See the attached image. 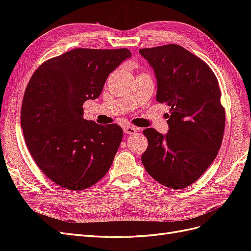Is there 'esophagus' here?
<instances>
[{
  "instance_id": "1",
  "label": "esophagus",
  "mask_w": 251,
  "mask_h": 251,
  "mask_svg": "<svg viewBox=\"0 0 251 251\" xmlns=\"http://www.w3.org/2000/svg\"><path fill=\"white\" fill-rule=\"evenodd\" d=\"M137 131H138V128L135 127V126H124V132L126 134H127V135L135 134Z\"/></svg>"
}]
</instances>
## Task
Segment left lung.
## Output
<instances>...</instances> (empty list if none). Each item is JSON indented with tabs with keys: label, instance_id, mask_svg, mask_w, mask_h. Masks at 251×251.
<instances>
[{
	"label": "left lung",
	"instance_id": "8db88e82",
	"mask_svg": "<svg viewBox=\"0 0 251 251\" xmlns=\"http://www.w3.org/2000/svg\"><path fill=\"white\" fill-rule=\"evenodd\" d=\"M140 54L153 67L156 100L170 105L166 135L149 127L141 156L148 174L172 189L198 180L215 160L225 128V109L215 73L201 58L179 45L144 48Z\"/></svg>",
	"mask_w": 251,
	"mask_h": 251
}]
</instances>
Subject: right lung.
<instances>
[{
	"label": "right lung",
	"instance_id": "obj_1",
	"mask_svg": "<svg viewBox=\"0 0 251 251\" xmlns=\"http://www.w3.org/2000/svg\"><path fill=\"white\" fill-rule=\"evenodd\" d=\"M131 55L126 48H77L46 60L32 74L21 126L35 163L57 185L86 189L111 168L123 128L83 119L82 104L100 95L109 74Z\"/></svg>",
	"mask_w": 251,
	"mask_h": 251
}]
</instances>
